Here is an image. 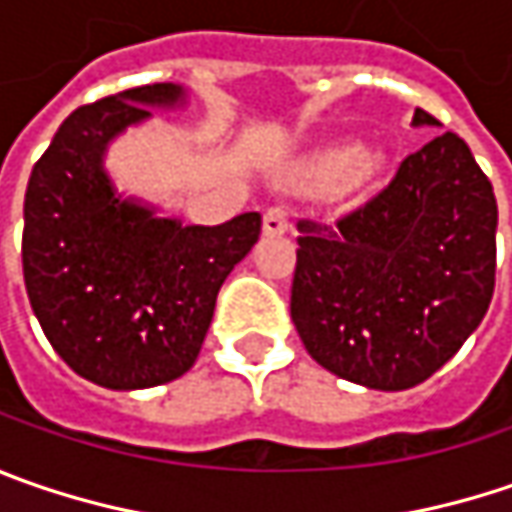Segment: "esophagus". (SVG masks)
<instances>
[{
	"label": "esophagus",
	"mask_w": 512,
	"mask_h": 512,
	"mask_svg": "<svg viewBox=\"0 0 512 512\" xmlns=\"http://www.w3.org/2000/svg\"><path fill=\"white\" fill-rule=\"evenodd\" d=\"M289 232V212L283 206H272L269 212L263 214V234L266 237H280Z\"/></svg>",
	"instance_id": "obj_1"
}]
</instances>
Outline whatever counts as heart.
Returning <instances> with one entry per match:
<instances>
[{"instance_id": "1", "label": "heart", "mask_w": 512, "mask_h": 512, "mask_svg": "<svg viewBox=\"0 0 512 512\" xmlns=\"http://www.w3.org/2000/svg\"><path fill=\"white\" fill-rule=\"evenodd\" d=\"M381 174V160L364 154V148L355 143L332 145L315 154L306 166L300 168V189L309 194H332L344 189H367Z\"/></svg>"}]
</instances>
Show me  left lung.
Returning <instances> with one entry per match:
<instances>
[{"instance_id": "8db88e82", "label": "left lung", "mask_w": 512, "mask_h": 512, "mask_svg": "<svg viewBox=\"0 0 512 512\" xmlns=\"http://www.w3.org/2000/svg\"><path fill=\"white\" fill-rule=\"evenodd\" d=\"M412 125H438L415 108ZM496 194L444 131L335 226L300 220L292 321L332 375L398 392L427 381L476 332L496 286Z\"/></svg>"}]
</instances>
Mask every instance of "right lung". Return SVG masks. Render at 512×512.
Wrapping results in <instances>:
<instances>
[{
  "label": "right lung",
  "instance_id": "add662e5",
  "mask_svg": "<svg viewBox=\"0 0 512 512\" xmlns=\"http://www.w3.org/2000/svg\"><path fill=\"white\" fill-rule=\"evenodd\" d=\"M180 105L186 88L174 82L82 105L28 180V298L56 355L100 387L148 389L186 375L223 280L260 234L257 212L223 226H183L114 186L108 145L151 120V108Z\"/></svg>",
  "mask_w": 512,
  "mask_h": 512
}]
</instances>
